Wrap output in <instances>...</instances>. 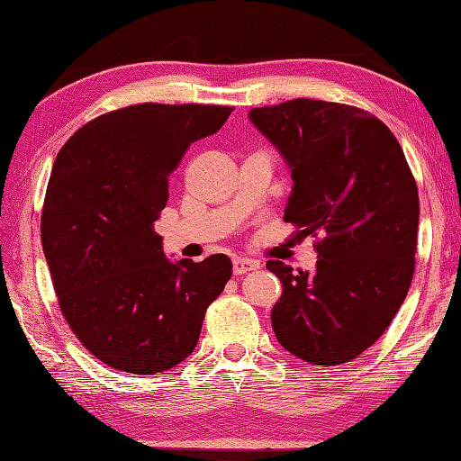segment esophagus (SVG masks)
I'll use <instances>...</instances> for the list:
<instances>
[{
  "label": "esophagus",
  "mask_w": 461,
  "mask_h": 461,
  "mask_svg": "<svg viewBox=\"0 0 461 461\" xmlns=\"http://www.w3.org/2000/svg\"><path fill=\"white\" fill-rule=\"evenodd\" d=\"M258 267H259V261H256V259H248V258L233 259V274H236V276L254 272V269H258Z\"/></svg>",
  "instance_id": "34e87169"
}]
</instances>
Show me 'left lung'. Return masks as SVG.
Segmentation results:
<instances>
[{
    "label": "left lung",
    "mask_w": 461,
    "mask_h": 461,
    "mask_svg": "<svg viewBox=\"0 0 461 461\" xmlns=\"http://www.w3.org/2000/svg\"><path fill=\"white\" fill-rule=\"evenodd\" d=\"M248 115L292 171L284 220L321 238L313 272L266 264L284 285L272 310L276 338L303 362L346 364L382 336L408 295L416 179L395 135L357 107L297 97Z\"/></svg>",
    "instance_id": "1"
}]
</instances>
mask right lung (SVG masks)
Returning a JSON list of instances; mask_svg holds the SVG:
<instances>
[{
	"mask_svg": "<svg viewBox=\"0 0 461 461\" xmlns=\"http://www.w3.org/2000/svg\"><path fill=\"white\" fill-rule=\"evenodd\" d=\"M230 113L225 105H130L86 123L58 153L43 254L69 328L110 367L151 375L184 362L231 277L223 254L167 259L153 230L169 174Z\"/></svg>",
	"mask_w": 461,
	"mask_h": 461,
	"instance_id": "obj_1",
	"label": "right lung"
}]
</instances>
